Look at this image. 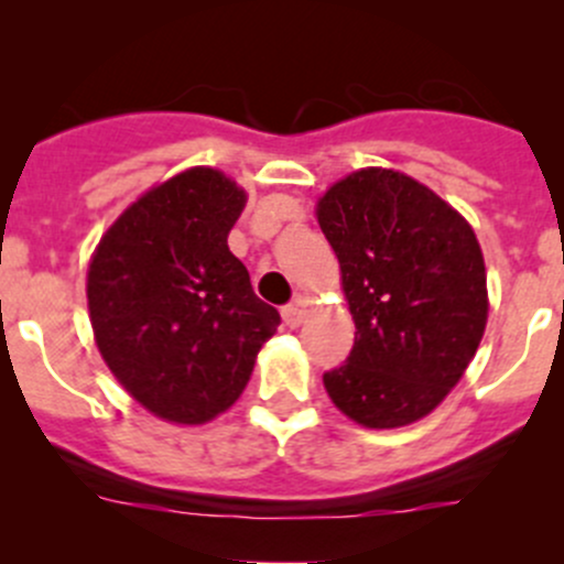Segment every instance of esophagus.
Here are the masks:
<instances>
[{
    "label": "esophagus",
    "mask_w": 564,
    "mask_h": 564,
    "mask_svg": "<svg viewBox=\"0 0 564 564\" xmlns=\"http://www.w3.org/2000/svg\"><path fill=\"white\" fill-rule=\"evenodd\" d=\"M305 314H308V311H305V300L303 297H297L292 305H286V308L281 311L286 327H300V324L305 322Z\"/></svg>",
    "instance_id": "34e87169"
}]
</instances>
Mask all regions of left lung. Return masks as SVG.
<instances>
[{"label":"left lung","instance_id":"obj_1","mask_svg":"<svg viewBox=\"0 0 564 564\" xmlns=\"http://www.w3.org/2000/svg\"><path fill=\"white\" fill-rule=\"evenodd\" d=\"M355 318L344 366L324 373L335 406L366 429L434 412L464 377L488 318L486 264L471 226L431 187L360 169L316 207Z\"/></svg>","mask_w":564,"mask_h":564}]
</instances>
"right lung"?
Listing matches in <instances>:
<instances>
[{"instance_id": "add662e5", "label": "right lung", "mask_w": 564, "mask_h": 564, "mask_svg": "<svg viewBox=\"0 0 564 564\" xmlns=\"http://www.w3.org/2000/svg\"><path fill=\"white\" fill-rule=\"evenodd\" d=\"M242 207L246 191L229 176L187 169L130 204L89 264V318L106 366L172 423L226 412L281 324L226 242Z\"/></svg>"}]
</instances>
